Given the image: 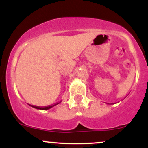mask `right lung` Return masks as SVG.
I'll return each mask as SVG.
<instances>
[{
	"label": "right lung",
	"mask_w": 148,
	"mask_h": 148,
	"mask_svg": "<svg viewBox=\"0 0 148 148\" xmlns=\"http://www.w3.org/2000/svg\"><path fill=\"white\" fill-rule=\"evenodd\" d=\"M60 102H61V101H59V102H57V103H54V104L49 105V106H43V107H42V106H33V105H30V106H31V107H33V108H36V109H40V110H48V109H50V108H52V107L56 106L57 104H58V103H60Z\"/></svg>",
	"instance_id": "add662e5"
}]
</instances>
